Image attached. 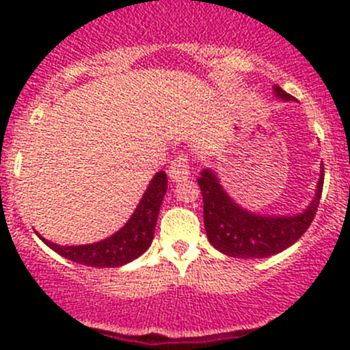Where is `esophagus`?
<instances>
[{
    "instance_id": "obj_1",
    "label": "esophagus",
    "mask_w": 350,
    "mask_h": 350,
    "mask_svg": "<svg viewBox=\"0 0 350 350\" xmlns=\"http://www.w3.org/2000/svg\"><path fill=\"white\" fill-rule=\"evenodd\" d=\"M167 172H169V178H171L172 181H176V183H179V181H183V179L188 178V176H189V157H188V154L176 155V157L172 159L171 165H169Z\"/></svg>"
}]
</instances>
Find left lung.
Listing matches in <instances>:
<instances>
[{"label":"left lung","mask_w":350,"mask_h":350,"mask_svg":"<svg viewBox=\"0 0 350 350\" xmlns=\"http://www.w3.org/2000/svg\"><path fill=\"white\" fill-rule=\"evenodd\" d=\"M274 93L286 101L295 100L280 86H274ZM198 185L203 195L204 230L211 245L225 256L260 259L283 252L308 230L322 198L323 167L315 200L296 217H260L242 210L227 196L213 172L208 169L201 172Z\"/></svg>","instance_id":"left-lung-1"}]
</instances>
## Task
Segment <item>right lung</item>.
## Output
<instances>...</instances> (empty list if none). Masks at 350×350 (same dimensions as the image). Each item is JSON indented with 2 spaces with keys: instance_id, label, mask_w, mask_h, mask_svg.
<instances>
[{
  "instance_id": "add662e5",
  "label": "right lung",
  "mask_w": 350,
  "mask_h": 350,
  "mask_svg": "<svg viewBox=\"0 0 350 350\" xmlns=\"http://www.w3.org/2000/svg\"><path fill=\"white\" fill-rule=\"evenodd\" d=\"M165 191H167V176L164 171H159L125 227L101 242L69 247L45 241L40 235L38 237L44 241L45 245L72 262L91 267L123 266L142 256L152 243L155 221H157L159 208H161Z\"/></svg>"
}]
</instances>
